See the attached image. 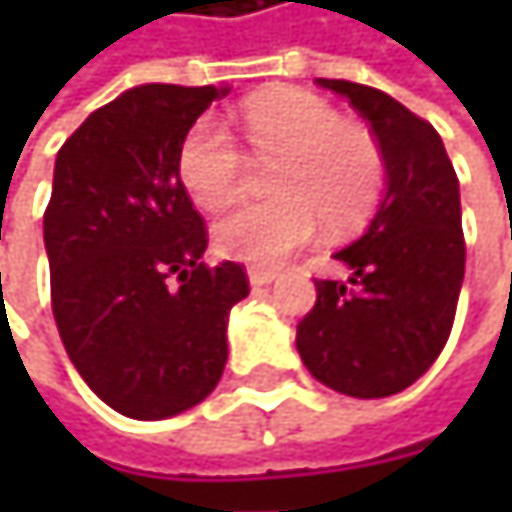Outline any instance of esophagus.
<instances>
[{
  "label": "esophagus",
  "instance_id": "esophagus-1",
  "mask_svg": "<svg viewBox=\"0 0 512 512\" xmlns=\"http://www.w3.org/2000/svg\"><path fill=\"white\" fill-rule=\"evenodd\" d=\"M275 278H278V272H275V269H260V266H252V269H249V281H252V287L272 284Z\"/></svg>",
  "mask_w": 512,
  "mask_h": 512
}]
</instances>
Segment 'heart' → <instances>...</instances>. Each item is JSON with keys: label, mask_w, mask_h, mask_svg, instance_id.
<instances>
[{"label": "heart", "mask_w": 512, "mask_h": 512, "mask_svg": "<svg viewBox=\"0 0 512 512\" xmlns=\"http://www.w3.org/2000/svg\"><path fill=\"white\" fill-rule=\"evenodd\" d=\"M240 124L249 148L275 159L269 171L275 198L240 204L216 219L219 255L269 266L311 243L320 222L332 234L367 222L385 183L382 148L370 130L296 88L249 97ZM177 174L201 207H222L243 186L246 156L222 121L201 118L180 142Z\"/></svg>", "instance_id": "heart-1"}]
</instances>
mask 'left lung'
I'll use <instances>...</instances> for the list:
<instances>
[{"label": "left lung", "instance_id": "8db88e82", "mask_svg": "<svg viewBox=\"0 0 512 512\" xmlns=\"http://www.w3.org/2000/svg\"><path fill=\"white\" fill-rule=\"evenodd\" d=\"M317 85L344 94L370 124L388 192L367 231L335 255L350 281H314L296 350L323 385L388 397L427 373L451 338L465 275L460 180L433 124L385 91L347 79Z\"/></svg>", "mask_w": 512, "mask_h": 512}]
</instances>
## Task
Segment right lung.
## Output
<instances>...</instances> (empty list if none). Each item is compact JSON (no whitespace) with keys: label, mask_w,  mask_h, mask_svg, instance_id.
I'll return each instance as SVG.
<instances>
[{"label":"right lung","mask_w":512,"mask_h":512,"mask_svg":"<svg viewBox=\"0 0 512 512\" xmlns=\"http://www.w3.org/2000/svg\"><path fill=\"white\" fill-rule=\"evenodd\" d=\"M231 88L139 85L61 145L44 213L52 317L88 388L159 421L201 403L228 361L243 263H201L207 225L177 174L183 136Z\"/></svg>","instance_id":"add662e5"}]
</instances>
